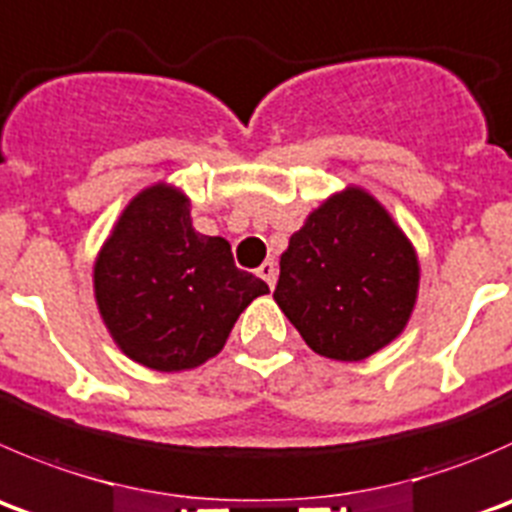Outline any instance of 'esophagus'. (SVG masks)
<instances>
[{
    "label": "esophagus",
    "mask_w": 512,
    "mask_h": 512,
    "mask_svg": "<svg viewBox=\"0 0 512 512\" xmlns=\"http://www.w3.org/2000/svg\"><path fill=\"white\" fill-rule=\"evenodd\" d=\"M257 275H260L262 280L267 282V285L275 287V280H277V267H275V262H262L260 270H257Z\"/></svg>",
    "instance_id": "34e87169"
}]
</instances>
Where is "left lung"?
Returning <instances> with one entry per match:
<instances>
[{"label":"left lung","mask_w":512,"mask_h":512,"mask_svg":"<svg viewBox=\"0 0 512 512\" xmlns=\"http://www.w3.org/2000/svg\"><path fill=\"white\" fill-rule=\"evenodd\" d=\"M418 287L413 242L370 192L350 185L290 237L272 297L310 350L360 362L405 330Z\"/></svg>","instance_id":"1"}]
</instances>
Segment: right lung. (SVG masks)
<instances>
[{
  "label": "right lung",
  "instance_id": "right-lung-1",
  "mask_svg": "<svg viewBox=\"0 0 512 512\" xmlns=\"http://www.w3.org/2000/svg\"><path fill=\"white\" fill-rule=\"evenodd\" d=\"M270 287L237 270L225 237L192 227L190 197L157 182L124 207L94 260V300L130 360L160 372L200 367L240 312Z\"/></svg>",
  "mask_w": 512,
  "mask_h": 512
}]
</instances>
